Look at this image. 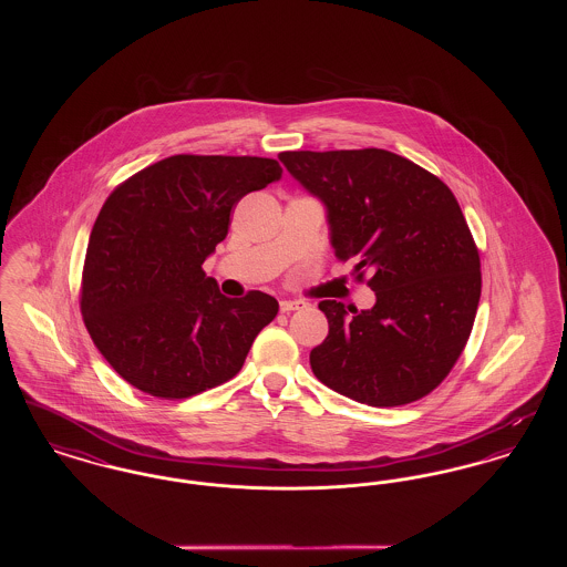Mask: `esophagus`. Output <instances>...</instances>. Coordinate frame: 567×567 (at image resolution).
<instances>
[{
	"label": "esophagus",
	"instance_id": "esophagus-1",
	"mask_svg": "<svg viewBox=\"0 0 567 567\" xmlns=\"http://www.w3.org/2000/svg\"><path fill=\"white\" fill-rule=\"evenodd\" d=\"M303 308H306V301H299V299H282L280 301V312H296Z\"/></svg>",
	"mask_w": 567,
	"mask_h": 567
}]
</instances>
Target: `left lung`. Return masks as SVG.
Masks as SVG:
<instances>
[{"instance_id": "obj_1", "label": "left lung", "mask_w": 567, "mask_h": 567, "mask_svg": "<svg viewBox=\"0 0 567 567\" xmlns=\"http://www.w3.org/2000/svg\"><path fill=\"white\" fill-rule=\"evenodd\" d=\"M278 159L327 208L333 252L368 274L370 310L323 299L315 377L359 404L416 402L449 377L481 299V257L453 190L382 148L287 151Z\"/></svg>"}]
</instances>
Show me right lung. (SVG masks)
Returning a JSON list of instances; mask_svg holds the SVG:
<instances>
[{
  "mask_svg": "<svg viewBox=\"0 0 567 567\" xmlns=\"http://www.w3.org/2000/svg\"><path fill=\"white\" fill-rule=\"evenodd\" d=\"M280 176L266 157L174 155L110 193L86 246L81 312L118 377L185 400L243 370L278 301L261 291L229 299L202 264L225 240L234 206Z\"/></svg>",
  "mask_w": 567,
  "mask_h": 567,
  "instance_id": "obj_1",
  "label": "right lung"
}]
</instances>
